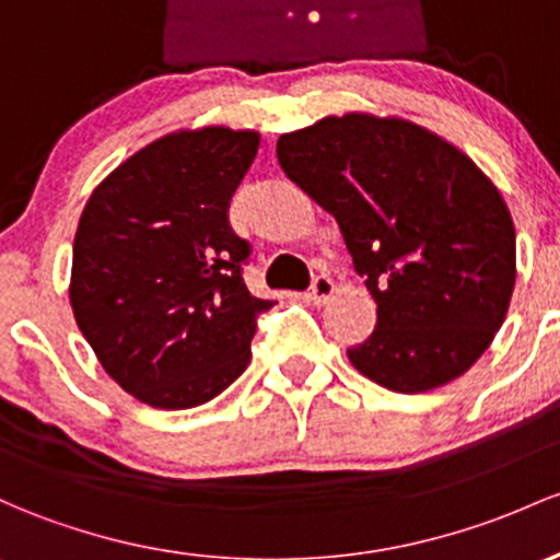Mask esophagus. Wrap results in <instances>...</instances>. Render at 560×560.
I'll list each match as a JSON object with an SVG mask.
<instances>
[{
    "label": "esophagus",
    "mask_w": 560,
    "mask_h": 560,
    "mask_svg": "<svg viewBox=\"0 0 560 560\" xmlns=\"http://www.w3.org/2000/svg\"><path fill=\"white\" fill-rule=\"evenodd\" d=\"M334 291H336V285H334V280L328 278V275H317L315 280H312V288H310V299L315 304H326L330 296H334Z\"/></svg>",
    "instance_id": "34e87169"
}]
</instances>
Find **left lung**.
Masks as SVG:
<instances>
[{
    "instance_id": "left-lung-1",
    "label": "left lung",
    "mask_w": 560,
    "mask_h": 560,
    "mask_svg": "<svg viewBox=\"0 0 560 560\" xmlns=\"http://www.w3.org/2000/svg\"><path fill=\"white\" fill-rule=\"evenodd\" d=\"M285 176L339 224L376 302L347 350L393 393L454 382L489 350L515 288V226L462 149L402 117L347 112L278 138Z\"/></svg>"
}]
</instances>
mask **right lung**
Listing matches in <instances>:
<instances>
[{
  "label": "right lung",
  "mask_w": 560,
  "mask_h": 560,
  "mask_svg": "<svg viewBox=\"0 0 560 560\" xmlns=\"http://www.w3.org/2000/svg\"><path fill=\"white\" fill-rule=\"evenodd\" d=\"M258 152L256 130L208 125L138 149L90 195L74 234L69 302L125 393L184 411L248 369L256 299L248 243L226 210Z\"/></svg>",
  "instance_id": "obj_1"
}]
</instances>
